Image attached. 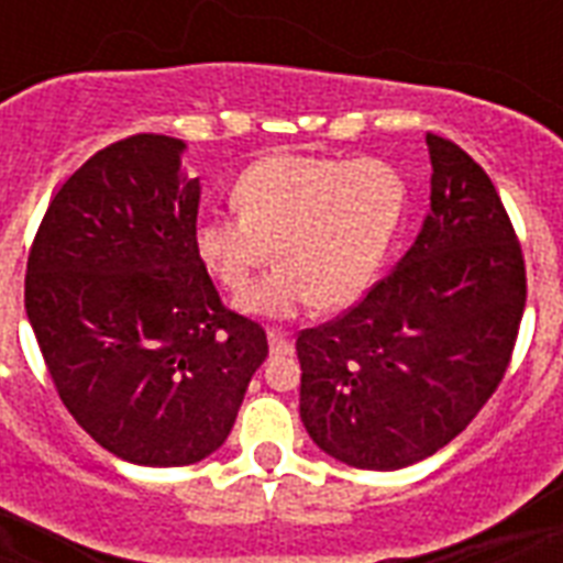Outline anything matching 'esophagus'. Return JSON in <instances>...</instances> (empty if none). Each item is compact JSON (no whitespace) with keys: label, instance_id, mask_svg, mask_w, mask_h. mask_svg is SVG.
I'll return each instance as SVG.
<instances>
[{"label":"esophagus","instance_id":"esophagus-1","mask_svg":"<svg viewBox=\"0 0 563 563\" xmlns=\"http://www.w3.org/2000/svg\"><path fill=\"white\" fill-rule=\"evenodd\" d=\"M268 347H272L274 356H280V353H291V335L283 333V330H268Z\"/></svg>","mask_w":563,"mask_h":563}]
</instances>
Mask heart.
I'll return each mask as SVG.
<instances>
[{
  "label": "heart",
  "mask_w": 563,
  "mask_h": 563,
  "mask_svg": "<svg viewBox=\"0 0 563 563\" xmlns=\"http://www.w3.org/2000/svg\"><path fill=\"white\" fill-rule=\"evenodd\" d=\"M233 216L195 221L203 272L242 295L274 256L268 277L239 307L251 316L295 318L316 300L351 307L374 280L406 210L400 172L383 161L268 154L233 184Z\"/></svg>",
  "instance_id": "obj_1"
}]
</instances>
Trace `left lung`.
Masks as SVG:
<instances>
[{
    "instance_id": "1",
    "label": "left lung",
    "mask_w": 563,
    "mask_h": 563,
    "mask_svg": "<svg viewBox=\"0 0 563 563\" xmlns=\"http://www.w3.org/2000/svg\"><path fill=\"white\" fill-rule=\"evenodd\" d=\"M432 195L415 245L344 316L300 330V420L327 455L400 471L450 444L511 362L526 263L497 187L427 134Z\"/></svg>"
}]
</instances>
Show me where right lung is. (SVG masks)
I'll list each match as a JSON object with an SVG mask.
<instances>
[{
	"label": "right lung",
	"instance_id": "obj_1",
	"mask_svg": "<svg viewBox=\"0 0 563 563\" xmlns=\"http://www.w3.org/2000/svg\"><path fill=\"white\" fill-rule=\"evenodd\" d=\"M187 143L134 134L57 189L25 268L48 376L108 453L184 467L216 453L268 356L265 330L221 303L192 247Z\"/></svg>",
	"mask_w": 563,
	"mask_h": 563
}]
</instances>
